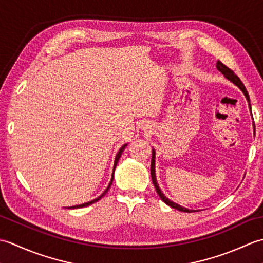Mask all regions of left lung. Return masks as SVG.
Wrapping results in <instances>:
<instances>
[{"mask_svg": "<svg viewBox=\"0 0 263 263\" xmlns=\"http://www.w3.org/2000/svg\"><path fill=\"white\" fill-rule=\"evenodd\" d=\"M216 68H217V70H218V71H220L221 73L224 74V77L226 78V79H227L228 81H231L232 83H234V85H235V86L239 89V90H241V91L244 93V96H245V98H247L248 103H249V108H250V111H251L250 96H249V93H248V91H247V89H245L244 85L242 83V81L239 80V78H238L236 74H234V72H233L231 69H228L226 65L222 64V63L220 62V61H218V62H217V64H216ZM251 114H252V113H251ZM253 132H255L254 122H253ZM155 158H156V152H155V149H153V156H152V167H150V172H152V180H153V183H154V185H155L156 191H157V193H158V195H159V198H160L161 200H163L166 204H168L170 206H172V208H174V209H176V210H180V211H183V212H192V211H194V210H191V209H187V208H185V206H182V205H180V204H177V203H175V202H173V201H172L171 199L167 198L166 195H165L163 192H161V190H160V187H159V184H158V182H157V178H156Z\"/></svg>", "mask_w": 263, "mask_h": 263, "instance_id": "left-lung-1", "label": "left lung"}]
</instances>
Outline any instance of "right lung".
<instances>
[{
	"label": "right lung",
	"mask_w": 263,
	"mask_h": 263,
	"mask_svg": "<svg viewBox=\"0 0 263 263\" xmlns=\"http://www.w3.org/2000/svg\"><path fill=\"white\" fill-rule=\"evenodd\" d=\"M127 146V143H125V144H123V146L120 148V150H119V153L116 154V157H115V160H114V167H113V173H111V178H110V182H109V184H108V186H107V189L105 190V191L99 195L98 198H96V199H93V200H91V201H88V202H86V203H82V204H78V205H72V206H66V208L68 209H77V208H83V206H87V205H90V204H92V203H95V202H97L98 200H100L102 199L104 195L107 193V191H108V189L110 187V185H111V183H113V178H114V172H115V167H116V165H117V163H119V160H120V158H121V155H122V153L124 152V149H125V147Z\"/></svg>",
	"instance_id": "1"
}]
</instances>
